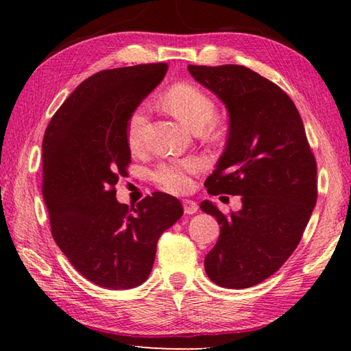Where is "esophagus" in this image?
I'll return each mask as SVG.
<instances>
[{
  "instance_id": "obj_1",
  "label": "esophagus",
  "mask_w": 351,
  "mask_h": 351,
  "mask_svg": "<svg viewBox=\"0 0 351 351\" xmlns=\"http://www.w3.org/2000/svg\"><path fill=\"white\" fill-rule=\"evenodd\" d=\"M182 205H184V213L185 214H195L199 210V206H197L195 200L185 199V200H182Z\"/></svg>"
}]
</instances>
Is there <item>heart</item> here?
Returning <instances> with one entry per match:
<instances>
[{
  "mask_svg": "<svg viewBox=\"0 0 351 351\" xmlns=\"http://www.w3.org/2000/svg\"><path fill=\"white\" fill-rule=\"evenodd\" d=\"M162 106L178 121L191 131L199 132L211 123L215 117V104L204 90L189 83L171 86L162 96ZM146 122V108L138 107L131 113L126 123V140L132 151L141 145V131ZM211 131V125L210 127ZM200 169L197 160H171L160 164L154 171V180L166 191L181 195L193 187L191 175Z\"/></svg>",
  "mask_w": 351,
  "mask_h": 351,
  "instance_id": "obj_1",
  "label": "heart"
}]
</instances>
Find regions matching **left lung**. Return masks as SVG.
<instances>
[{"instance_id": "left-lung-1", "label": "left lung", "mask_w": 351, "mask_h": 351, "mask_svg": "<svg viewBox=\"0 0 351 351\" xmlns=\"http://www.w3.org/2000/svg\"><path fill=\"white\" fill-rule=\"evenodd\" d=\"M197 83L225 104V152L206 191L241 196V210L223 214L204 200L220 237L205 271L223 288H250L270 278L300 243L317 204V162L299 110L271 81L244 66L189 64Z\"/></svg>"}]
</instances>
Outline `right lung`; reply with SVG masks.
Segmentation results:
<instances>
[{"instance_id":"right-lung-1","label":"right lung","mask_w":351,"mask_h":351,"mask_svg":"<svg viewBox=\"0 0 351 351\" xmlns=\"http://www.w3.org/2000/svg\"><path fill=\"white\" fill-rule=\"evenodd\" d=\"M167 64L101 71L83 81L52 116L42 143V195L51 232L86 279L108 289L141 285L156 243L181 219L176 197L156 191L136 206L119 204L131 149L126 123L158 86Z\"/></svg>"}]
</instances>
